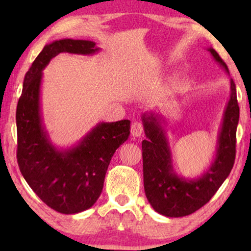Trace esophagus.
<instances>
[{"instance_id":"34e87169","label":"esophagus","mask_w":251,"mask_h":251,"mask_svg":"<svg viewBox=\"0 0 251 251\" xmlns=\"http://www.w3.org/2000/svg\"><path fill=\"white\" fill-rule=\"evenodd\" d=\"M130 130H131V135L133 137H140L144 132V128H143L142 122H138V121L132 122L131 129H130Z\"/></svg>"}]
</instances>
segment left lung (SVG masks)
<instances>
[{
  "instance_id": "1",
  "label": "left lung",
  "mask_w": 251,
  "mask_h": 251,
  "mask_svg": "<svg viewBox=\"0 0 251 251\" xmlns=\"http://www.w3.org/2000/svg\"><path fill=\"white\" fill-rule=\"evenodd\" d=\"M208 50L228 73V68L219 54L212 48ZM229 83L231 94L218 136L216 157L210 168L197 179H186L175 173L163 116L153 113L143 115L147 137L142 143L144 188L147 200L159 214L167 217H183L193 214L209 202L231 173L235 160L240 109L235 83L232 78Z\"/></svg>"
}]
</instances>
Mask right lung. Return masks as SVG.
Returning a JSON list of instances; mask_svg holds the SVG:
<instances>
[{
  "label": "right lung",
  "mask_w": 251,
  "mask_h": 251,
  "mask_svg": "<svg viewBox=\"0 0 251 251\" xmlns=\"http://www.w3.org/2000/svg\"><path fill=\"white\" fill-rule=\"evenodd\" d=\"M96 43L65 39L47 44L24 78L16 112L17 161L35 194L60 214H77L95 204L115 151L128 139L130 121L101 122L76 146L57 150L42 125L40 89L42 71L60 52L94 54Z\"/></svg>",
  "instance_id": "right-lung-1"
}]
</instances>
